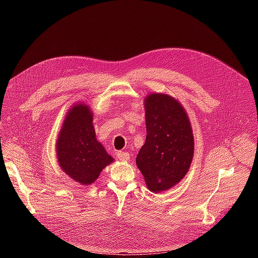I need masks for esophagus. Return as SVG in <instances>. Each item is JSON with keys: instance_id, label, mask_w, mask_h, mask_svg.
I'll return each instance as SVG.
<instances>
[{"instance_id": "1", "label": "esophagus", "mask_w": 258, "mask_h": 258, "mask_svg": "<svg viewBox=\"0 0 258 258\" xmlns=\"http://www.w3.org/2000/svg\"><path fill=\"white\" fill-rule=\"evenodd\" d=\"M117 158L121 161H127L130 159V154L127 152L119 151V152H117Z\"/></svg>"}]
</instances>
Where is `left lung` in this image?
Masks as SVG:
<instances>
[{"instance_id": "obj_1", "label": "left lung", "mask_w": 258, "mask_h": 258, "mask_svg": "<svg viewBox=\"0 0 258 258\" xmlns=\"http://www.w3.org/2000/svg\"><path fill=\"white\" fill-rule=\"evenodd\" d=\"M146 139L137 166L154 192L169 189L185 176L194 156V136L183 106L170 96L145 99Z\"/></svg>"}]
</instances>
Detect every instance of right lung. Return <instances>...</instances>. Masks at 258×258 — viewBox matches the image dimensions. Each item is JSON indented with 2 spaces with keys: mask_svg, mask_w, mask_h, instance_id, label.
I'll return each instance as SVG.
<instances>
[{
  "mask_svg": "<svg viewBox=\"0 0 258 258\" xmlns=\"http://www.w3.org/2000/svg\"><path fill=\"white\" fill-rule=\"evenodd\" d=\"M56 147L61 169L82 185L92 184L105 166L113 161L97 141L91 111L82 103L69 111Z\"/></svg>",
  "mask_w": 258,
  "mask_h": 258,
  "instance_id": "add662e5",
  "label": "right lung"
}]
</instances>
